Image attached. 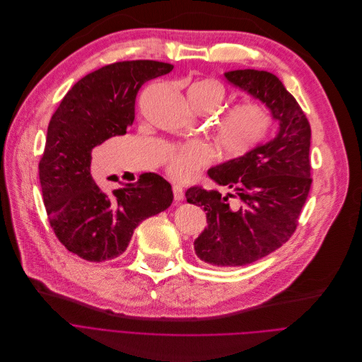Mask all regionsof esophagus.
I'll use <instances>...</instances> for the list:
<instances>
[{"label":"esophagus","mask_w":362,"mask_h":362,"mask_svg":"<svg viewBox=\"0 0 362 362\" xmlns=\"http://www.w3.org/2000/svg\"><path fill=\"white\" fill-rule=\"evenodd\" d=\"M172 192H174V199H175L177 202H180V200L184 199V190H182L181 185H178V184L172 185Z\"/></svg>","instance_id":"34e87169"}]
</instances>
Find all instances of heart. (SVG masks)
<instances>
[{
  "label": "heart",
  "mask_w": 362,
  "mask_h": 362,
  "mask_svg": "<svg viewBox=\"0 0 362 362\" xmlns=\"http://www.w3.org/2000/svg\"><path fill=\"white\" fill-rule=\"evenodd\" d=\"M223 85L214 79L194 82L187 91L190 105L200 113L216 112L226 100ZM271 125L269 112L256 101H243L222 113L216 122L218 139L222 148L230 154H243L259 143ZM214 160V150L203 141H190L170 146L163 162L168 174L175 180L190 178L196 170Z\"/></svg>",
  "instance_id": "1"
}]
</instances>
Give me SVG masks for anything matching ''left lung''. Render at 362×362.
I'll return each instance as SVG.
<instances>
[{
  "label": "left lung",
  "instance_id": "obj_1",
  "mask_svg": "<svg viewBox=\"0 0 362 362\" xmlns=\"http://www.w3.org/2000/svg\"><path fill=\"white\" fill-rule=\"evenodd\" d=\"M235 88L262 101L277 120L274 139L219 163L209 178L231 192L192 187L188 203L203 206L206 227L194 240L199 259L216 268L249 265L281 247L295 233L311 188V127L295 97L267 71L223 74Z\"/></svg>",
  "mask_w": 362,
  "mask_h": 362
}]
</instances>
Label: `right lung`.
I'll list each match as a JSON object with an SVG mask.
<instances>
[{"label":"right lung","instance_id":"right-lung-1","mask_svg":"<svg viewBox=\"0 0 362 362\" xmlns=\"http://www.w3.org/2000/svg\"><path fill=\"white\" fill-rule=\"evenodd\" d=\"M172 69L154 60L103 66L79 79L51 116L40 160L44 204L60 243L85 261L122 255L134 230L174 200L170 184L151 172L112 193L103 192L91 175L93 148L127 134L141 85Z\"/></svg>","mask_w":362,"mask_h":362}]
</instances>
